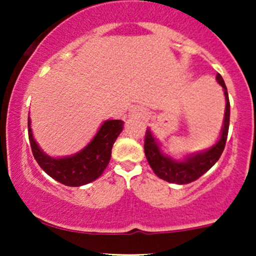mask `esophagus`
I'll return each mask as SVG.
<instances>
[{"label":"esophagus","mask_w":256,"mask_h":256,"mask_svg":"<svg viewBox=\"0 0 256 256\" xmlns=\"http://www.w3.org/2000/svg\"><path fill=\"white\" fill-rule=\"evenodd\" d=\"M131 114H132V116H143L144 113H143L142 110H136V108H134V110H132Z\"/></svg>","instance_id":"1"}]
</instances>
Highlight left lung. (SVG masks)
<instances>
[{"mask_svg": "<svg viewBox=\"0 0 256 256\" xmlns=\"http://www.w3.org/2000/svg\"><path fill=\"white\" fill-rule=\"evenodd\" d=\"M216 80L224 89V95L226 100L225 107V118L222 125V134L218 142L212 148L207 150L198 152V154L189 155L183 161L173 160L172 158L167 156L160 150L156 140L152 134L149 128H146L144 137V152L149 165L155 174L158 178L174 184H189L196 180L204 174L210 168H212L214 164L219 160L220 155L224 152L226 138L228 134V124H230V101H228V94L224 79L222 76L216 74Z\"/></svg>", "mask_w": 256, "mask_h": 256, "instance_id": "obj_1", "label": "left lung"}]
</instances>
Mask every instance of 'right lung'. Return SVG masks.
<instances>
[{
	"label": "right lung",
	"mask_w": 256,
	"mask_h": 256,
	"mask_svg": "<svg viewBox=\"0 0 256 256\" xmlns=\"http://www.w3.org/2000/svg\"><path fill=\"white\" fill-rule=\"evenodd\" d=\"M28 140L32 154L40 168L52 179L67 186H80L91 183L104 173L110 164L112 148L124 128L122 120H106L96 136L83 150L67 158H52L40 150L31 131L28 118Z\"/></svg>",
	"instance_id": "obj_1"
}]
</instances>
